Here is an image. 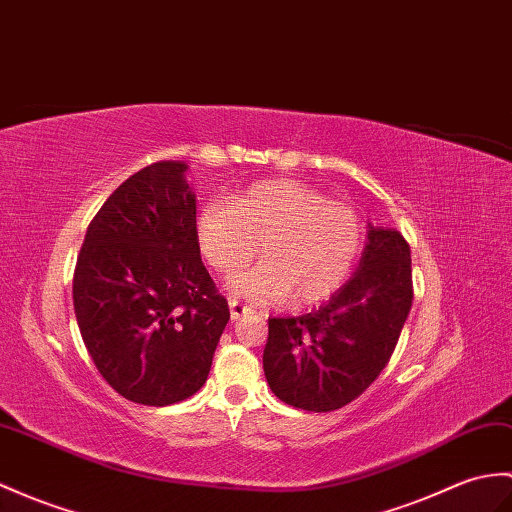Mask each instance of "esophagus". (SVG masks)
Wrapping results in <instances>:
<instances>
[{"mask_svg": "<svg viewBox=\"0 0 512 512\" xmlns=\"http://www.w3.org/2000/svg\"><path fill=\"white\" fill-rule=\"evenodd\" d=\"M229 307H231V318H233V320H240L242 316L253 312V307H248L246 303L237 301V299H229Z\"/></svg>", "mask_w": 512, "mask_h": 512, "instance_id": "esophagus-1", "label": "esophagus"}]
</instances>
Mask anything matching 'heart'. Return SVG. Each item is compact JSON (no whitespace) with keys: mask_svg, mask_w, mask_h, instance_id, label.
<instances>
[{"mask_svg":"<svg viewBox=\"0 0 512 512\" xmlns=\"http://www.w3.org/2000/svg\"><path fill=\"white\" fill-rule=\"evenodd\" d=\"M200 251L220 275L246 266L231 290L248 299L294 307L329 299L349 279L362 255L366 229L358 211L331 202L299 181H264L211 202L196 220Z\"/></svg>","mask_w":512,"mask_h":512,"instance_id":"obj_1","label":"heart"}]
</instances>
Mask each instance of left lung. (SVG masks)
<instances>
[{"instance_id": "left-lung-1", "label": "left lung", "mask_w": 512, "mask_h": 512, "mask_svg": "<svg viewBox=\"0 0 512 512\" xmlns=\"http://www.w3.org/2000/svg\"><path fill=\"white\" fill-rule=\"evenodd\" d=\"M410 246L397 229H368L355 275L303 316L268 318L264 373L288 406L331 412L384 371L412 307Z\"/></svg>"}]
</instances>
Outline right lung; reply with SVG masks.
<instances>
[{
    "mask_svg": "<svg viewBox=\"0 0 512 512\" xmlns=\"http://www.w3.org/2000/svg\"><path fill=\"white\" fill-rule=\"evenodd\" d=\"M187 165L135 172L91 220L74 270L82 342L104 382L170 406L207 382L229 303L200 259Z\"/></svg>",
    "mask_w": 512,
    "mask_h": 512,
    "instance_id": "add662e5",
    "label": "right lung"
}]
</instances>
